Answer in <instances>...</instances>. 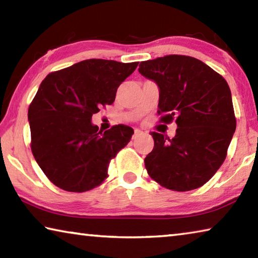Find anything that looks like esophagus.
<instances>
[{
    "instance_id": "esophagus-1",
    "label": "esophagus",
    "mask_w": 258,
    "mask_h": 258,
    "mask_svg": "<svg viewBox=\"0 0 258 258\" xmlns=\"http://www.w3.org/2000/svg\"><path fill=\"white\" fill-rule=\"evenodd\" d=\"M143 132L141 130H139V128H137V130H134V134H133V139H135V138H138L139 135H141Z\"/></svg>"
}]
</instances>
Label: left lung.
<instances>
[{"label":"left lung","instance_id":"left-lung-1","mask_svg":"<svg viewBox=\"0 0 258 258\" xmlns=\"http://www.w3.org/2000/svg\"><path fill=\"white\" fill-rule=\"evenodd\" d=\"M139 72L159 87V121L177 125L173 139L151 132L155 146L145 159L148 174L166 189H198L223 164L237 126L228 83L189 55L142 61Z\"/></svg>","mask_w":258,"mask_h":258}]
</instances>
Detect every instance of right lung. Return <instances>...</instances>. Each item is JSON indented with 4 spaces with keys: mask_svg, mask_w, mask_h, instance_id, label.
Listing matches in <instances>:
<instances>
[{
    "mask_svg": "<svg viewBox=\"0 0 258 258\" xmlns=\"http://www.w3.org/2000/svg\"><path fill=\"white\" fill-rule=\"evenodd\" d=\"M138 64L89 59L43 80L28 108L30 148L54 185L85 192L108 177L109 163L134 131L120 124L102 133L91 119L100 108L113 103L118 86Z\"/></svg>",
    "mask_w": 258,
    "mask_h": 258,
    "instance_id": "right-lung-1",
    "label": "right lung"
}]
</instances>
